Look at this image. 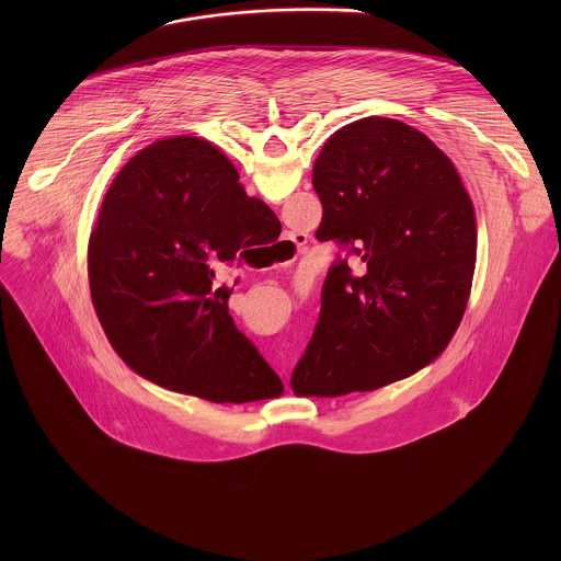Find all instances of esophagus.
I'll return each instance as SVG.
<instances>
[{"label":"esophagus","mask_w":561,"mask_h":561,"mask_svg":"<svg viewBox=\"0 0 561 561\" xmlns=\"http://www.w3.org/2000/svg\"><path fill=\"white\" fill-rule=\"evenodd\" d=\"M286 244L297 247V244H299V239H297V237H286ZM284 375H286V370H284Z\"/></svg>","instance_id":"34e87169"}]
</instances>
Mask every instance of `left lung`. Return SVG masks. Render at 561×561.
I'll return each mask as SVG.
<instances>
[{
    "label": "left lung",
    "mask_w": 561,
    "mask_h": 561,
    "mask_svg": "<svg viewBox=\"0 0 561 561\" xmlns=\"http://www.w3.org/2000/svg\"><path fill=\"white\" fill-rule=\"evenodd\" d=\"M319 242L344 244L322 310L290 377L297 397L377 390L435 362L453 340L472 286L477 219L455 164L422 130L364 117L319 150Z\"/></svg>",
    "instance_id": "1"
}]
</instances>
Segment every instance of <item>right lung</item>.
Returning <instances> with one entry per match:
<instances>
[{"label":"right lung","instance_id":"right-lung-1","mask_svg":"<svg viewBox=\"0 0 561 561\" xmlns=\"http://www.w3.org/2000/svg\"><path fill=\"white\" fill-rule=\"evenodd\" d=\"M275 213L239 184L230 159L188 135L141 148L113 180L89 239V282L115 353L144 379L208 402L284 390L237 331L215 271L242 257Z\"/></svg>","mask_w":561,"mask_h":561}]
</instances>
